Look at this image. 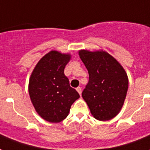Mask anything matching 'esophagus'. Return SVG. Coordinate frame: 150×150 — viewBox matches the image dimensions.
<instances>
[{"label":"esophagus","mask_w":150,"mask_h":150,"mask_svg":"<svg viewBox=\"0 0 150 150\" xmlns=\"http://www.w3.org/2000/svg\"><path fill=\"white\" fill-rule=\"evenodd\" d=\"M76 91H78L79 94V95H81V94H82V89H81L80 87H78V88L76 89Z\"/></svg>","instance_id":"1"}]
</instances>
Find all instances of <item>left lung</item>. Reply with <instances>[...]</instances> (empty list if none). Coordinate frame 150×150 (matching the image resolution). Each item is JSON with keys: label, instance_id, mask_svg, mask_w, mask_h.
<instances>
[{"label": "left lung", "instance_id": "1", "mask_svg": "<svg viewBox=\"0 0 150 150\" xmlns=\"http://www.w3.org/2000/svg\"><path fill=\"white\" fill-rule=\"evenodd\" d=\"M79 55L89 73V82L82 96L95 119L108 121L122 108L129 79L118 61L103 50H79Z\"/></svg>", "mask_w": 150, "mask_h": 150}]
</instances>
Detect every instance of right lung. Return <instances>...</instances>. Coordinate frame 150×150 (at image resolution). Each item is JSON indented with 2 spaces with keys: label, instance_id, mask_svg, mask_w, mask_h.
Masks as SVG:
<instances>
[{
  "label": "right lung",
  "instance_id": "obj_1",
  "mask_svg": "<svg viewBox=\"0 0 150 150\" xmlns=\"http://www.w3.org/2000/svg\"><path fill=\"white\" fill-rule=\"evenodd\" d=\"M71 59L70 53L50 51L39 60L30 76L31 102L37 114L49 122L64 120L72 104L79 98L64 75V68Z\"/></svg>",
  "mask_w": 150,
  "mask_h": 150
}]
</instances>
